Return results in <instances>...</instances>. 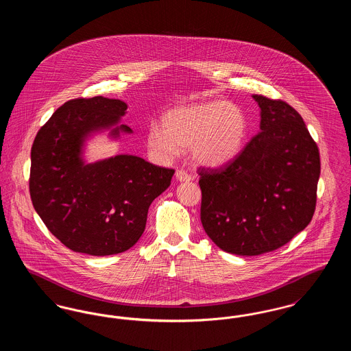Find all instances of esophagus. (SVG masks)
Masks as SVG:
<instances>
[{"mask_svg": "<svg viewBox=\"0 0 351 351\" xmlns=\"http://www.w3.org/2000/svg\"><path fill=\"white\" fill-rule=\"evenodd\" d=\"M176 180L180 183H188L192 180V176L189 173H186L185 171H176Z\"/></svg>", "mask_w": 351, "mask_h": 351, "instance_id": "1", "label": "esophagus"}]
</instances>
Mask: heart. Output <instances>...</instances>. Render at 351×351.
<instances>
[{
  "label": "heart",
  "instance_id": "obj_1",
  "mask_svg": "<svg viewBox=\"0 0 351 351\" xmlns=\"http://www.w3.org/2000/svg\"><path fill=\"white\" fill-rule=\"evenodd\" d=\"M249 132V118L239 105L204 101L167 110L162 117V126H149L146 145L152 154L165 159L189 147L191 158L197 166L221 168L242 152Z\"/></svg>",
  "mask_w": 351,
  "mask_h": 351
}]
</instances>
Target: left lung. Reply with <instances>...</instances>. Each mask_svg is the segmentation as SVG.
<instances>
[{
  "instance_id": "obj_1",
  "label": "left lung",
  "mask_w": 351,
  "mask_h": 351,
  "mask_svg": "<svg viewBox=\"0 0 351 351\" xmlns=\"http://www.w3.org/2000/svg\"><path fill=\"white\" fill-rule=\"evenodd\" d=\"M259 132L232 163L201 169V223L221 250L252 256L276 250L313 217L319 154L300 114L252 95Z\"/></svg>"
}]
</instances>
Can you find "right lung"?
I'll return each instance as SVG.
<instances>
[{"label":"right lung","instance_id":"add662e5","mask_svg":"<svg viewBox=\"0 0 351 351\" xmlns=\"http://www.w3.org/2000/svg\"><path fill=\"white\" fill-rule=\"evenodd\" d=\"M126 102L102 96L62 105L32 147L34 209L64 246L105 256L129 250L145 232L151 202L171 184L173 169L119 154L93 163L86 142L109 132L112 141L133 130L121 125Z\"/></svg>","mask_w":351,"mask_h":351}]
</instances>
